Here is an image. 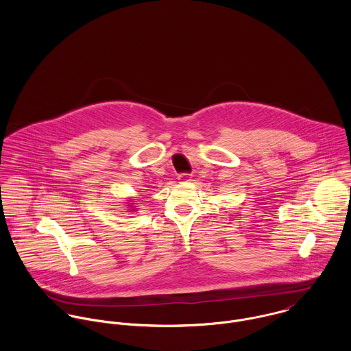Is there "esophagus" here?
Instances as JSON below:
<instances>
[{"mask_svg": "<svg viewBox=\"0 0 351 351\" xmlns=\"http://www.w3.org/2000/svg\"><path fill=\"white\" fill-rule=\"evenodd\" d=\"M191 178H192L191 173H181V174H178V180L182 181V182H188V181H191Z\"/></svg>", "mask_w": 351, "mask_h": 351, "instance_id": "34e87169", "label": "esophagus"}]
</instances>
